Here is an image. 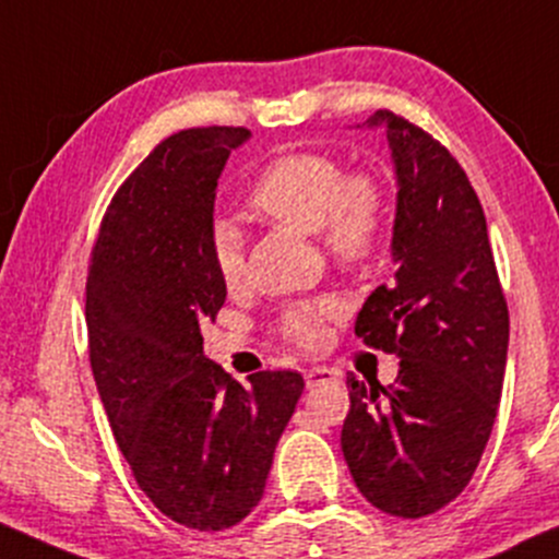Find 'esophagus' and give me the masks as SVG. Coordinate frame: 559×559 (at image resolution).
<instances>
[{"label":"esophagus","instance_id":"esophagus-1","mask_svg":"<svg viewBox=\"0 0 559 559\" xmlns=\"http://www.w3.org/2000/svg\"><path fill=\"white\" fill-rule=\"evenodd\" d=\"M336 373L326 369V366H316V369H305V382H308V388H318V384H326V382H334Z\"/></svg>","mask_w":559,"mask_h":559}]
</instances>
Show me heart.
Returning a JSON list of instances; mask_svg holds the SVG:
<instances>
[{"label": "heart", "mask_w": 559, "mask_h": 559, "mask_svg": "<svg viewBox=\"0 0 559 559\" xmlns=\"http://www.w3.org/2000/svg\"><path fill=\"white\" fill-rule=\"evenodd\" d=\"M249 206L286 228L318 233L323 249L345 267H366L382 247L388 201L377 177L366 171L345 175V167L329 153L299 151L273 158L249 190ZM212 265L228 289L243 278L241 236L230 223H217L210 236ZM336 316V305H294L281 318L286 340L299 347H316L323 326Z\"/></svg>", "instance_id": "b5f03b06"}]
</instances>
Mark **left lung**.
<instances>
[{
    "instance_id": "1",
    "label": "left lung",
    "mask_w": 559,
    "mask_h": 559,
    "mask_svg": "<svg viewBox=\"0 0 559 559\" xmlns=\"http://www.w3.org/2000/svg\"><path fill=\"white\" fill-rule=\"evenodd\" d=\"M397 177L395 278L371 292L355 334L401 358L395 384L347 377L342 453L360 493L416 520L456 499L475 475L504 384L509 310L480 199L449 148L392 110Z\"/></svg>"
}]
</instances>
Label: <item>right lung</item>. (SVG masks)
<instances>
[{
  "mask_svg": "<svg viewBox=\"0 0 559 559\" xmlns=\"http://www.w3.org/2000/svg\"><path fill=\"white\" fill-rule=\"evenodd\" d=\"M243 127L182 130L116 190L87 275L90 366L134 480L162 514L225 531L260 504L305 382L257 371L238 384L204 355L225 305L212 265L214 190Z\"/></svg>",
  "mask_w": 559,
  "mask_h": 559,
  "instance_id": "add662e5",
  "label": "right lung"
}]
</instances>
